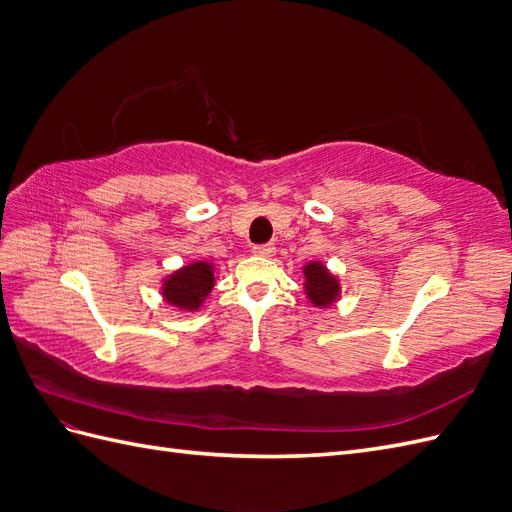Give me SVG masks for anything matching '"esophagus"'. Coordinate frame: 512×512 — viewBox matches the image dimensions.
<instances>
[{"instance_id":"34e87169","label":"esophagus","mask_w":512,"mask_h":512,"mask_svg":"<svg viewBox=\"0 0 512 512\" xmlns=\"http://www.w3.org/2000/svg\"><path fill=\"white\" fill-rule=\"evenodd\" d=\"M273 250H275V247H273L271 243H258V245L252 247V252H254L256 256H271Z\"/></svg>"}]
</instances>
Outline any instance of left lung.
<instances>
[{
    "label": "left lung",
    "instance_id": "1",
    "mask_svg": "<svg viewBox=\"0 0 512 512\" xmlns=\"http://www.w3.org/2000/svg\"><path fill=\"white\" fill-rule=\"evenodd\" d=\"M305 290L314 305H331L337 299V280L320 262H309L305 267Z\"/></svg>",
    "mask_w": 512,
    "mask_h": 512
}]
</instances>
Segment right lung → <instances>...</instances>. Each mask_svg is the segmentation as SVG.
Masks as SVG:
<instances>
[{
	"mask_svg": "<svg viewBox=\"0 0 512 512\" xmlns=\"http://www.w3.org/2000/svg\"><path fill=\"white\" fill-rule=\"evenodd\" d=\"M213 286V269L209 262H194V265L170 275L164 284V297L177 307L196 309L209 294Z\"/></svg>",
	"mask_w": 512,
	"mask_h": 512,
	"instance_id": "right-lung-1",
	"label": "right lung"
}]
</instances>
